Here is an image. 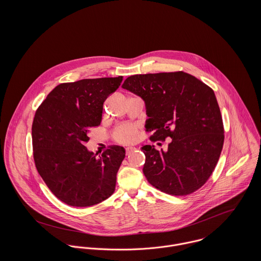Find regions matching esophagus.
Returning <instances> with one entry per match:
<instances>
[{
	"mask_svg": "<svg viewBox=\"0 0 261 261\" xmlns=\"http://www.w3.org/2000/svg\"><path fill=\"white\" fill-rule=\"evenodd\" d=\"M137 148H134V147H128V148H126L125 149V151H126V154H129L132 151H134V150H136Z\"/></svg>",
	"mask_w": 261,
	"mask_h": 261,
	"instance_id": "esophagus-1",
	"label": "esophagus"
}]
</instances>
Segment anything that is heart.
<instances>
[{
	"instance_id": "b5f03b06",
	"label": "heart",
	"mask_w": 261,
	"mask_h": 261,
	"mask_svg": "<svg viewBox=\"0 0 261 261\" xmlns=\"http://www.w3.org/2000/svg\"><path fill=\"white\" fill-rule=\"evenodd\" d=\"M138 137V127L133 124H120L113 130V139L116 143L129 145L136 142Z\"/></svg>"
}]
</instances>
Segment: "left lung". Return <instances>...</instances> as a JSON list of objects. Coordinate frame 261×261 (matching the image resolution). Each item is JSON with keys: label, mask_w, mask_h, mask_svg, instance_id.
I'll use <instances>...</instances> for the list:
<instances>
[{"label": "left lung", "mask_w": 261, "mask_h": 261, "mask_svg": "<svg viewBox=\"0 0 261 261\" xmlns=\"http://www.w3.org/2000/svg\"><path fill=\"white\" fill-rule=\"evenodd\" d=\"M122 88L145 101L149 140H172L166 151L149 145L142 148L149 184L173 196L200 189L223 148V121L212 88L183 71L132 75Z\"/></svg>", "instance_id": "obj_1"}]
</instances>
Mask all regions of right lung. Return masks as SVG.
Listing matches in <instances>:
<instances>
[{
	"mask_svg": "<svg viewBox=\"0 0 261 261\" xmlns=\"http://www.w3.org/2000/svg\"><path fill=\"white\" fill-rule=\"evenodd\" d=\"M121 81L122 76L61 83L36 111L32 143L38 173L69 206H93L114 192L125 150L111 146L97 159L84 145L89 129L101 122L103 102Z\"/></svg>",
	"mask_w": 261,
	"mask_h": 261,
	"instance_id": "add662e5",
	"label": "right lung"
}]
</instances>
